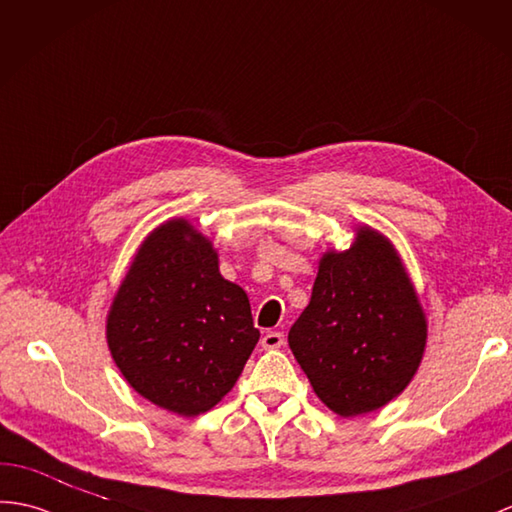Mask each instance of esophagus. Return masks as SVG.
Wrapping results in <instances>:
<instances>
[{
	"label": "esophagus",
	"mask_w": 512,
	"mask_h": 512,
	"mask_svg": "<svg viewBox=\"0 0 512 512\" xmlns=\"http://www.w3.org/2000/svg\"><path fill=\"white\" fill-rule=\"evenodd\" d=\"M261 347H264V349H281L283 347L281 331H268V334L261 338Z\"/></svg>",
	"instance_id": "1"
}]
</instances>
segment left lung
<instances>
[{
  "label": "left lung",
  "mask_w": 512,
  "mask_h": 512,
  "mask_svg": "<svg viewBox=\"0 0 512 512\" xmlns=\"http://www.w3.org/2000/svg\"><path fill=\"white\" fill-rule=\"evenodd\" d=\"M425 338V314L395 248L368 227L349 251L320 259L310 305L288 334L318 399L340 417L395 399L417 373Z\"/></svg>",
  "instance_id": "left-lung-1"
}]
</instances>
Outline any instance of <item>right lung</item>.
<instances>
[{"instance_id": "1", "label": "right lung", "mask_w": 512, "mask_h": 512, "mask_svg": "<svg viewBox=\"0 0 512 512\" xmlns=\"http://www.w3.org/2000/svg\"><path fill=\"white\" fill-rule=\"evenodd\" d=\"M106 340L141 397L196 417L233 388L259 329L246 292L220 275L207 237L170 220L141 244L111 305Z\"/></svg>"}]
</instances>
